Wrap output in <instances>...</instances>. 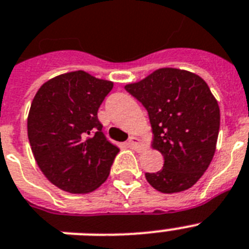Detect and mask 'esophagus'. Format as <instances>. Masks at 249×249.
<instances>
[{
  "label": "esophagus",
  "instance_id": "obj_1",
  "mask_svg": "<svg viewBox=\"0 0 249 249\" xmlns=\"http://www.w3.org/2000/svg\"><path fill=\"white\" fill-rule=\"evenodd\" d=\"M128 145L133 148V150H141V140L137 137H129Z\"/></svg>",
  "mask_w": 249,
  "mask_h": 249
}]
</instances>
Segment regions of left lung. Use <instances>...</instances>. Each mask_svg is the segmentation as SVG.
<instances>
[{
  "instance_id": "8db88e82",
  "label": "left lung",
  "mask_w": 249,
  "mask_h": 249,
  "mask_svg": "<svg viewBox=\"0 0 249 249\" xmlns=\"http://www.w3.org/2000/svg\"><path fill=\"white\" fill-rule=\"evenodd\" d=\"M124 88L148 112L154 147L163 156L160 171L146 173L148 184L166 194L191 188L212 162L219 133V106L207 83L162 68Z\"/></svg>"
}]
</instances>
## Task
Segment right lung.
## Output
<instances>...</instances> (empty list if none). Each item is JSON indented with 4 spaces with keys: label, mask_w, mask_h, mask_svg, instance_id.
<instances>
[{
    "label": "right lung",
    "mask_w": 249,
    "mask_h": 249,
    "mask_svg": "<svg viewBox=\"0 0 249 249\" xmlns=\"http://www.w3.org/2000/svg\"><path fill=\"white\" fill-rule=\"evenodd\" d=\"M113 83L78 70L48 80L33 99L27 136L42 174L55 186L83 194L101 186L120 148L102 132L98 109Z\"/></svg>",
    "instance_id": "1"
}]
</instances>
